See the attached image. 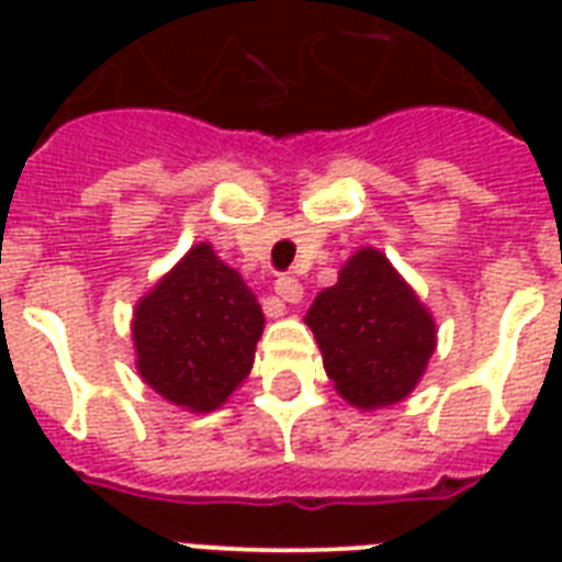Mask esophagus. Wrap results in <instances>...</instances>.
<instances>
[{"label":"esophagus","instance_id":"esophagus-1","mask_svg":"<svg viewBox=\"0 0 562 562\" xmlns=\"http://www.w3.org/2000/svg\"><path fill=\"white\" fill-rule=\"evenodd\" d=\"M273 291H277V297H282V303H300L303 300V285L294 277H277Z\"/></svg>","mask_w":562,"mask_h":562}]
</instances>
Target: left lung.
<instances>
[{
  "mask_svg": "<svg viewBox=\"0 0 562 562\" xmlns=\"http://www.w3.org/2000/svg\"><path fill=\"white\" fill-rule=\"evenodd\" d=\"M306 324L335 391L361 411L405 400L437 344L431 312L373 247L347 259L338 282L315 297Z\"/></svg>",
  "mask_w": 562,
  "mask_h": 562,
  "instance_id": "obj_1",
  "label": "left lung"
}]
</instances>
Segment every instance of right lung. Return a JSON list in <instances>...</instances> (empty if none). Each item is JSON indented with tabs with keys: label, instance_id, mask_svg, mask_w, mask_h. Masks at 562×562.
I'll return each instance as SVG.
<instances>
[{
	"label": "right lung",
	"instance_id": "1",
	"mask_svg": "<svg viewBox=\"0 0 562 562\" xmlns=\"http://www.w3.org/2000/svg\"><path fill=\"white\" fill-rule=\"evenodd\" d=\"M262 329L241 273L201 241L136 303V370L162 400L206 414L247 379Z\"/></svg>",
	"mask_w": 562,
	"mask_h": 562
}]
</instances>
